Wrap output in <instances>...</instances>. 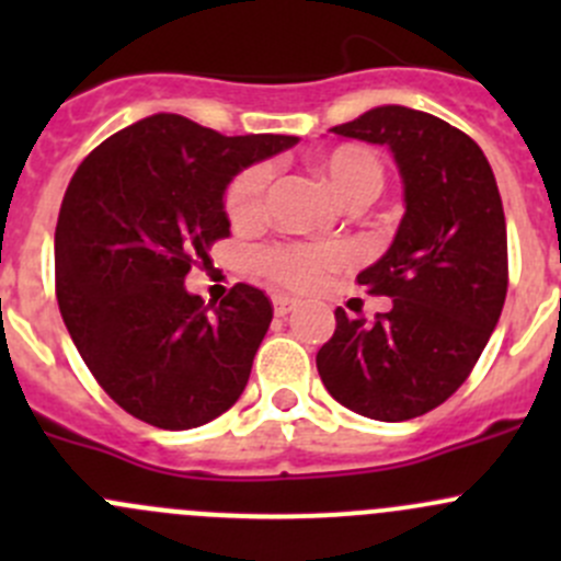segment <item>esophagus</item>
Returning a JSON list of instances; mask_svg holds the SVG:
<instances>
[{
    "label": "esophagus",
    "mask_w": 561,
    "mask_h": 561,
    "mask_svg": "<svg viewBox=\"0 0 561 561\" xmlns=\"http://www.w3.org/2000/svg\"><path fill=\"white\" fill-rule=\"evenodd\" d=\"M298 307V301L296 298H287V296H274V312H276V317H285V314H290L293 309Z\"/></svg>",
    "instance_id": "obj_1"
}]
</instances>
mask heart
Returning <instances> with one entry per match:
<instances>
[{
  "label": "heart",
  "instance_id": "obj_1",
  "mask_svg": "<svg viewBox=\"0 0 561 561\" xmlns=\"http://www.w3.org/2000/svg\"><path fill=\"white\" fill-rule=\"evenodd\" d=\"M314 171L325 179L333 195L347 206H366L375 201L386 181L382 162L375 151L355 144L333 146L314 157ZM271 171L254 165L239 175L228 190V217L233 225H252L263 217L265 190ZM347 260L344 247L276 244L260 252V268L290 290H314L325 274Z\"/></svg>",
  "mask_w": 561,
  "mask_h": 561
}]
</instances>
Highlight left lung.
Returning a JSON list of instances; mask_svg holds the SVG:
<instances>
[{
    "mask_svg": "<svg viewBox=\"0 0 561 561\" xmlns=\"http://www.w3.org/2000/svg\"><path fill=\"white\" fill-rule=\"evenodd\" d=\"M331 133L388 146L404 184V217L388 252L358 274L366 293L393 298V307L375 322L336 309L317 371L347 410L410 421L456 393L500 322L502 197L480 146L432 113L380 105Z\"/></svg>",
    "mask_w": 561,
    "mask_h": 561,
    "instance_id": "8db88e82",
    "label": "left lung"
}]
</instances>
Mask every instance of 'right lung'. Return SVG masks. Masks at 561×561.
<instances>
[{
    "instance_id": "1",
    "label": "right lung",
    "mask_w": 561,
    "mask_h": 561,
    "mask_svg": "<svg viewBox=\"0 0 561 561\" xmlns=\"http://www.w3.org/2000/svg\"><path fill=\"white\" fill-rule=\"evenodd\" d=\"M296 135H219L154 113L78 165L56 222V301L89 371L122 410L168 432L203 426L244 393L271 301L236 285L203 307L184 279L228 239V184Z\"/></svg>"
}]
</instances>
